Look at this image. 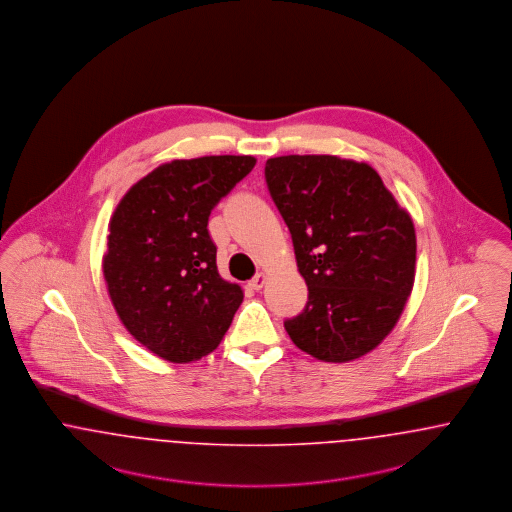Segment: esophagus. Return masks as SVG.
<instances>
[{"label": "esophagus", "mask_w": 512, "mask_h": 512, "mask_svg": "<svg viewBox=\"0 0 512 512\" xmlns=\"http://www.w3.org/2000/svg\"><path fill=\"white\" fill-rule=\"evenodd\" d=\"M264 283H266V275H264V273H256V275L250 279L248 287L252 290H260L264 287Z\"/></svg>", "instance_id": "34e87169"}]
</instances>
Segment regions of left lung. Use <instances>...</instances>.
<instances>
[{"label": "left lung", "instance_id": "obj_1", "mask_svg": "<svg viewBox=\"0 0 512 512\" xmlns=\"http://www.w3.org/2000/svg\"><path fill=\"white\" fill-rule=\"evenodd\" d=\"M269 195L289 225L304 312L290 340L329 363L365 356L396 327L415 283V225L377 172L333 155L266 162Z\"/></svg>", "mask_w": 512, "mask_h": 512}]
</instances>
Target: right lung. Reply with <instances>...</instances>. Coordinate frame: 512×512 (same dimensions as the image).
I'll list each match as a JSON object with an SVG mask.
<instances>
[{
  "mask_svg": "<svg viewBox=\"0 0 512 512\" xmlns=\"http://www.w3.org/2000/svg\"><path fill=\"white\" fill-rule=\"evenodd\" d=\"M254 164L245 155L166 162L112 214L103 256L112 306L128 333L166 361L216 350L243 302V289L218 273L208 218Z\"/></svg>",
  "mask_w": 512,
  "mask_h": 512,
  "instance_id": "obj_1",
  "label": "right lung"
}]
</instances>
